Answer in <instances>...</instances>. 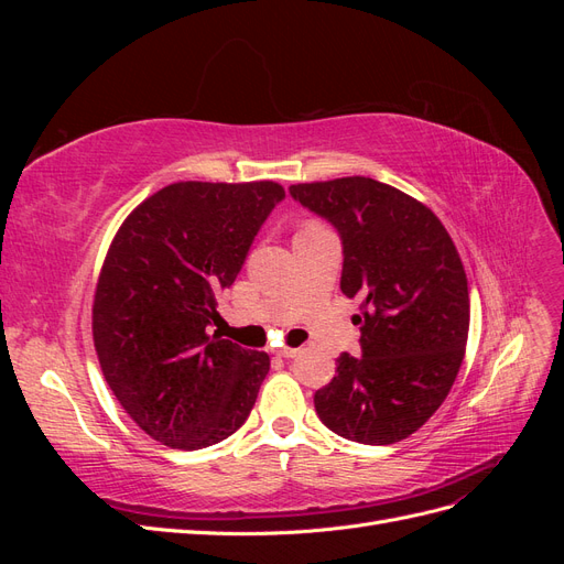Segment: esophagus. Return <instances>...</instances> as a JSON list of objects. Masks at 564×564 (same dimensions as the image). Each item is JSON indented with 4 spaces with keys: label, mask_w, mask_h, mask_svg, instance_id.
<instances>
[{
    "label": "esophagus",
    "mask_w": 564,
    "mask_h": 564,
    "mask_svg": "<svg viewBox=\"0 0 564 564\" xmlns=\"http://www.w3.org/2000/svg\"><path fill=\"white\" fill-rule=\"evenodd\" d=\"M275 355H280V357H296L299 348H280V350H275Z\"/></svg>",
    "instance_id": "34e87169"
}]
</instances>
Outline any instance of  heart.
<instances>
[{"mask_svg":"<svg viewBox=\"0 0 564 564\" xmlns=\"http://www.w3.org/2000/svg\"><path fill=\"white\" fill-rule=\"evenodd\" d=\"M308 226H315V224H308Z\"/></svg>","mask_w":564,"mask_h":564,"instance_id":"obj_1","label":"heart"}]
</instances>
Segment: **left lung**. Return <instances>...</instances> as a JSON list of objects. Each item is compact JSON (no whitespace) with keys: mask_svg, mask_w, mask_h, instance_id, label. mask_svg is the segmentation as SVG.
<instances>
[{"mask_svg":"<svg viewBox=\"0 0 564 564\" xmlns=\"http://www.w3.org/2000/svg\"><path fill=\"white\" fill-rule=\"evenodd\" d=\"M289 193L327 218L344 245L340 292L362 299V357L344 352L315 392L319 421L362 445L416 433L464 362L470 299L460 256L419 199L365 176L299 183Z\"/></svg>","mask_w":564,"mask_h":564,"instance_id":"left-lung-1","label":"left lung"}]
</instances>
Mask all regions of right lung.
I'll list each match as a JSON object with an SVG mask.
<instances>
[{
  "label": "right lung",
  "mask_w": 564,
  "mask_h": 564,
  "mask_svg": "<svg viewBox=\"0 0 564 564\" xmlns=\"http://www.w3.org/2000/svg\"><path fill=\"white\" fill-rule=\"evenodd\" d=\"M272 181L162 187L117 230L94 296V346L124 412L172 449H202L247 421L270 357L209 334L263 220Z\"/></svg>",
  "instance_id": "1"
}]
</instances>
